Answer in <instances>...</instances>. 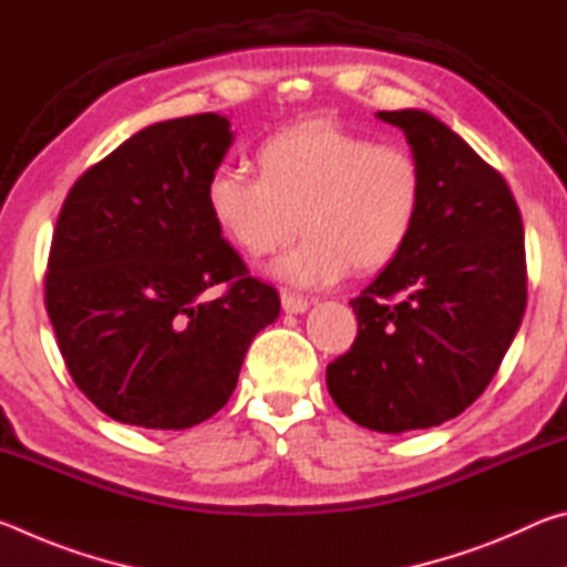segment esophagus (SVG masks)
<instances>
[{"label":"esophagus","instance_id":"esophagus-1","mask_svg":"<svg viewBox=\"0 0 567 567\" xmlns=\"http://www.w3.org/2000/svg\"><path fill=\"white\" fill-rule=\"evenodd\" d=\"M307 307H310V300H307V297H302V295H295V292H282V310L285 312H295V315H300V312H305Z\"/></svg>","mask_w":567,"mask_h":567}]
</instances>
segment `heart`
Here are the masks:
<instances>
[{
    "instance_id": "obj_1",
    "label": "heart",
    "mask_w": 567,
    "mask_h": 567,
    "mask_svg": "<svg viewBox=\"0 0 567 567\" xmlns=\"http://www.w3.org/2000/svg\"><path fill=\"white\" fill-rule=\"evenodd\" d=\"M257 175L217 169L207 207L249 260L305 239L277 262L295 285H330L354 270L375 275L405 252L425 205L420 159L328 120L287 124L255 147Z\"/></svg>"
}]
</instances>
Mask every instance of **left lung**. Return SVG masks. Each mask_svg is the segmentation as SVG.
<instances>
[{"label": "left lung", "mask_w": 567, "mask_h": 567, "mask_svg": "<svg viewBox=\"0 0 567 567\" xmlns=\"http://www.w3.org/2000/svg\"><path fill=\"white\" fill-rule=\"evenodd\" d=\"M378 117L405 132L425 205L405 252L350 300L358 338L328 364V390L358 425L405 433L491 385L525 312V233L505 177L453 130L420 110Z\"/></svg>", "instance_id": "left-lung-1"}]
</instances>
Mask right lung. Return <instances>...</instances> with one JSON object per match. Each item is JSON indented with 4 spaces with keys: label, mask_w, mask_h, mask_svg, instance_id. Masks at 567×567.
I'll use <instances>...</instances> for the list:
<instances>
[{
    "label": "right lung",
    "mask_w": 567,
    "mask_h": 567,
    "mask_svg": "<svg viewBox=\"0 0 567 567\" xmlns=\"http://www.w3.org/2000/svg\"><path fill=\"white\" fill-rule=\"evenodd\" d=\"M229 142L213 112L152 124L84 172L56 217L44 275L56 344L76 388L124 425L213 417L249 342L280 315V295L209 215Z\"/></svg>",
    "instance_id": "add662e5"
}]
</instances>
